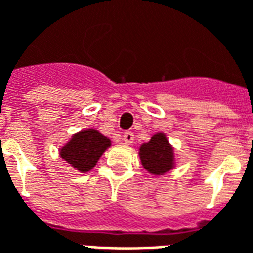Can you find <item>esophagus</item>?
I'll list each match as a JSON object with an SVG mask.
<instances>
[{"label":"esophagus","instance_id":"1","mask_svg":"<svg viewBox=\"0 0 253 253\" xmlns=\"http://www.w3.org/2000/svg\"><path fill=\"white\" fill-rule=\"evenodd\" d=\"M123 142H125V145H131L134 142V134L131 131L125 132L123 134Z\"/></svg>","mask_w":253,"mask_h":253}]
</instances>
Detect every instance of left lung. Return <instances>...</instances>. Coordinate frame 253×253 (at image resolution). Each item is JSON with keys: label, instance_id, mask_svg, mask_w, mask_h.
I'll return each mask as SVG.
<instances>
[{"label": "left lung", "instance_id": "8db88e82", "mask_svg": "<svg viewBox=\"0 0 253 253\" xmlns=\"http://www.w3.org/2000/svg\"><path fill=\"white\" fill-rule=\"evenodd\" d=\"M142 166L153 175H164L175 166L173 146L164 132H157L139 147Z\"/></svg>", "mask_w": 253, "mask_h": 253}]
</instances>
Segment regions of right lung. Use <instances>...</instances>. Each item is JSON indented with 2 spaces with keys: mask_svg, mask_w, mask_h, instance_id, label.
I'll list each match as a JSON object with an SVG mask.
<instances>
[{
  "mask_svg": "<svg viewBox=\"0 0 253 253\" xmlns=\"http://www.w3.org/2000/svg\"><path fill=\"white\" fill-rule=\"evenodd\" d=\"M111 146V139L95 128H87L72 135L59 150L60 157L80 173H88Z\"/></svg>",
  "mask_w": 253,
  "mask_h": 253,
  "instance_id": "right-lung-1",
  "label": "right lung"
}]
</instances>
